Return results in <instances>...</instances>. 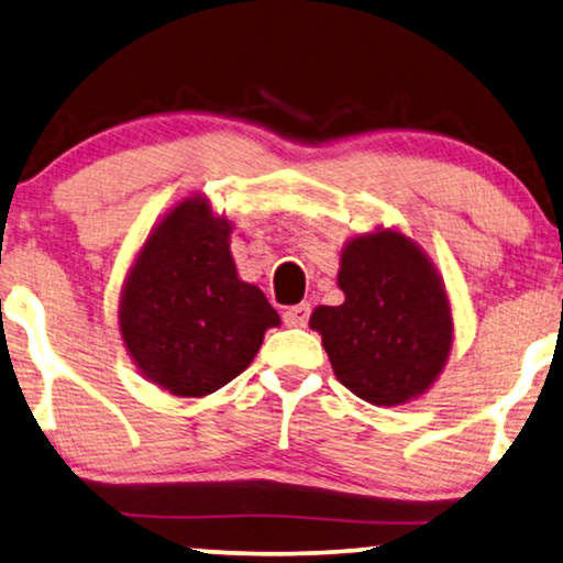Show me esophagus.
I'll return each instance as SVG.
<instances>
[{"mask_svg": "<svg viewBox=\"0 0 563 563\" xmlns=\"http://www.w3.org/2000/svg\"><path fill=\"white\" fill-rule=\"evenodd\" d=\"M282 318H284V325H289V328H305L307 322H310V305H295V307H289V310L284 312Z\"/></svg>", "mask_w": 563, "mask_h": 563, "instance_id": "esophagus-1", "label": "esophagus"}]
</instances>
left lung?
<instances>
[{
  "mask_svg": "<svg viewBox=\"0 0 563 563\" xmlns=\"http://www.w3.org/2000/svg\"><path fill=\"white\" fill-rule=\"evenodd\" d=\"M338 284L345 302L310 318L338 382L384 407L422 395L441 374L453 330L430 261L391 230L361 235L345 245Z\"/></svg>",
  "mask_w": 563,
  "mask_h": 563,
  "instance_id": "1",
  "label": "left lung"
}]
</instances>
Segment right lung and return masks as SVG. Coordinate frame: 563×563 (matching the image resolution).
<instances>
[{
	"label": "right lung",
	"instance_id": "add662e5",
	"mask_svg": "<svg viewBox=\"0 0 563 563\" xmlns=\"http://www.w3.org/2000/svg\"><path fill=\"white\" fill-rule=\"evenodd\" d=\"M230 228L189 199L153 230L128 276L120 330L143 374L179 397H202L251 364L279 314L238 279Z\"/></svg>",
	"mask_w": 563,
	"mask_h": 563
}]
</instances>
